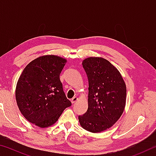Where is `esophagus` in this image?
<instances>
[{"label":"esophagus","mask_w":156,"mask_h":156,"mask_svg":"<svg viewBox=\"0 0 156 156\" xmlns=\"http://www.w3.org/2000/svg\"><path fill=\"white\" fill-rule=\"evenodd\" d=\"M78 100V98L77 97H73V98L72 99V100H71V102H72V104H73V103H75V102L77 101Z\"/></svg>","instance_id":"esophagus-1"}]
</instances>
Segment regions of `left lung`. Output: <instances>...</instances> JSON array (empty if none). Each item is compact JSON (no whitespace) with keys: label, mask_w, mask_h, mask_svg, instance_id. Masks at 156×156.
I'll return each instance as SVG.
<instances>
[{"label":"left lung","mask_w":156,"mask_h":156,"mask_svg":"<svg viewBox=\"0 0 156 156\" xmlns=\"http://www.w3.org/2000/svg\"><path fill=\"white\" fill-rule=\"evenodd\" d=\"M82 64L89 80L88 109L78 120L85 130L100 133L112 127L122 115L126 84L118 69L103 58H87Z\"/></svg>","instance_id":"left-lung-1"}]
</instances>
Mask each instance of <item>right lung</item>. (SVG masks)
I'll return each mask as SVG.
<instances>
[{
    "label": "right lung",
    "mask_w": 156,
    "mask_h": 156,
    "mask_svg": "<svg viewBox=\"0 0 156 156\" xmlns=\"http://www.w3.org/2000/svg\"><path fill=\"white\" fill-rule=\"evenodd\" d=\"M67 62L55 55L40 56L26 66L18 78L15 91L18 107L26 120L39 127L54 125L72 105L60 80Z\"/></svg>",
    "instance_id": "obj_1"
}]
</instances>
